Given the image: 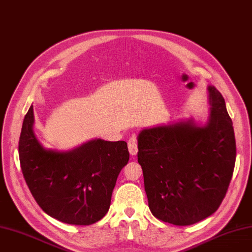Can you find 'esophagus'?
Listing matches in <instances>:
<instances>
[{"label":"esophagus","instance_id":"34e87169","mask_svg":"<svg viewBox=\"0 0 252 252\" xmlns=\"http://www.w3.org/2000/svg\"><path fill=\"white\" fill-rule=\"evenodd\" d=\"M127 146H128V151L132 156H136L138 152V140L136 136H130L128 141H127Z\"/></svg>","mask_w":252,"mask_h":252}]
</instances>
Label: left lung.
<instances>
[{"instance_id": "8db88e82", "label": "left lung", "mask_w": 252, "mask_h": 252, "mask_svg": "<svg viewBox=\"0 0 252 252\" xmlns=\"http://www.w3.org/2000/svg\"><path fill=\"white\" fill-rule=\"evenodd\" d=\"M210 119L143 129L138 161L148 206L158 220L189 225L212 215L226 194L236 161L232 119L222 94L209 86Z\"/></svg>"}]
</instances>
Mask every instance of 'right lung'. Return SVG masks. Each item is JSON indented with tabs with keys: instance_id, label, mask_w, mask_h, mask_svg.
I'll return each instance as SVG.
<instances>
[{
	"instance_id": "add662e5",
	"label": "right lung",
	"mask_w": 252,
	"mask_h": 252,
	"mask_svg": "<svg viewBox=\"0 0 252 252\" xmlns=\"http://www.w3.org/2000/svg\"><path fill=\"white\" fill-rule=\"evenodd\" d=\"M32 105L18 142L20 168L31 193L49 216L90 225L106 215L116 179L129 159L125 141L95 139L68 152L45 150L32 133Z\"/></svg>"
}]
</instances>
